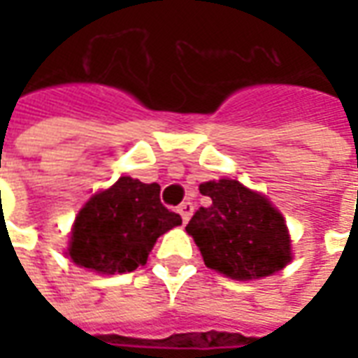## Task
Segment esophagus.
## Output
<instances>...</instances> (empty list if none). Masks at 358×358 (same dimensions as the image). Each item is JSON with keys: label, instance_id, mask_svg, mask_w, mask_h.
<instances>
[{"label": "esophagus", "instance_id": "1", "mask_svg": "<svg viewBox=\"0 0 358 358\" xmlns=\"http://www.w3.org/2000/svg\"><path fill=\"white\" fill-rule=\"evenodd\" d=\"M178 213H180V217H182V220H184V222H187V220L192 218V215H194V203L184 201L178 207Z\"/></svg>", "mask_w": 358, "mask_h": 358}]
</instances>
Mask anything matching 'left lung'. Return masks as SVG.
Returning <instances> with one entry per match:
<instances>
[{"label":"left lung","instance_id":"left-lung-1","mask_svg":"<svg viewBox=\"0 0 358 358\" xmlns=\"http://www.w3.org/2000/svg\"><path fill=\"white\" fill-rule=\"evenodd\" d=\"M199 192L213 203L195 210L186 232L209 268L234 280H253L270 276L292 261L284 217L266 197L238 180L205 182Z\"/></svg>","mask_w":358,"mask_h":358}]
</instances>
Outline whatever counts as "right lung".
<instances>
[{"label":"right lung","instance_id":"1","mask_svg":"<svg viewBox=\"0 0 358 358\" xmlns=\"http://www.w3.org/2000/svg\"><path fill=\"white\" fill-rule=\"evenodd\" d=\"M161 186L130 176L95 194L78 213L69 255L99 274L132 272L145 264L159 236L182 224V218L161 203Z\"/></svg>","mask_w":358,"mask_h":358}]
</instances>
